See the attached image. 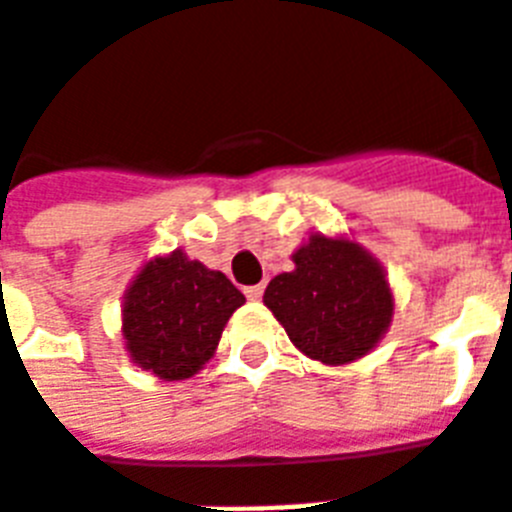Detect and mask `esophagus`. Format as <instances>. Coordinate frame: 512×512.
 Returning a JSON list of instances; mask_svg holds the SVG:
<instances>
[{
  "mask_svg": "<svg viewBox=\"0 0 512 512\" xmlns=\"http://www.w3.org/2000/svg\"><path fill=\"white\" fill-rule=\"evenodd\" d=\"M244 295H247L249 300H260V298H263V284H255V287H247V290H244Z\"/></svg>",
  "mask_w": 512,
  "mask_h": 512,
  "instance_id": "esophagus-1",
  "label": "esophagus"
}]
</instances>
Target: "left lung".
<instances>
[{
  "mask_svg": "<svg viewBox=\"0 0 512 512\" xmlns=\"http://www.w3.org/2000/svg\"><path fill=\"white\" fill-rule=\"evenodd\" d=\"M292 263L268 282L263 303L295 349L322 365H349L376 349L395 317L378 257L349 236L311 233Z\"/></svg>",
  "mask_w": 512,
  "mask_h": 512,
  "instance_id": "left-lung-1",
  "label": "left lung"
}]
</instances>
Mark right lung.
<instances>
[{"label": "right lung", "mask_w": 512, "mask_h": 512, "mask_svg": "<svg viewBox=\"0 0 512 512\" xmlns=\"http://www.w3.org/2000/svg\"><path fill=\"white\" fill-rule=\"evenodd\" d=\"M241 295L222 271L174 249L139 268L123 295V341L136 368L185 381L212 360Z\"/></svg>", "instance_id": "right-lung-1"}]
</instances>
